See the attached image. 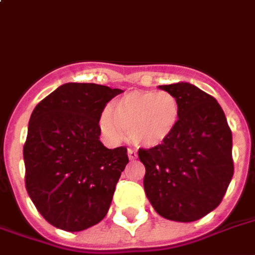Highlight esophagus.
Returning <instances> with one entry per match:
<instances>
[{
    "mask_svg": "<svg viewBox=\"0 0 255 255\" xmlns=\"http://www.w3.org/2000/svg\"><path fill=\"white\" fill-rule=\"evenodd\" d=\"M127 154H128V158L132 161V159H136L137 158V152L135 150H131V148H128L127 150Z\"/></svg>",
    "mask_w": 255,
    "mask_h": 255,
    "instance_id": "1",
    "label": "esophagus"
}]
</instances>
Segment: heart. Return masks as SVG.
I'll list each match as a JSON object with an SVG mask.
<instances>
[{"instance_id":"obj_1","label":"heart","mask_w":255,"mask_h":255,"mask_svg":"<svg viewBox=\"0 0 255 255\" xmlns=\"http://www.w3.org/2000/svg\"><path fill=\"white\" fill-rule=\"evenodd\" d=\"M181 119L178 99L170 92L133 90L111 104L100 119V127L112 142H120L127 129L135 146H161L174 133Z\"/></svg>"}]
</instances>
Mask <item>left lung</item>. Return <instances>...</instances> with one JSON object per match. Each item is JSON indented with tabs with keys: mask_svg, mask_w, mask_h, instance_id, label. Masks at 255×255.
<instances>
[{
	"mask_svg": "<svg viewBox=\"0 0 255 255\" xmlns=\"http://www.w3.org/2000/svg\"><path fill=\"white\" fill-rule=\"evenodd\" d=\"M178 99V127L163 144L139 148L147 199L162 218L195 222L214 211L234 174L233 133L216 100L195 85L159 86Z\"/></svg>",
	"mask_w": 255,
	"mask_h": 255,
	"instance_id": "left-lung-1",
	"label": "left lung"
}]
</instances>
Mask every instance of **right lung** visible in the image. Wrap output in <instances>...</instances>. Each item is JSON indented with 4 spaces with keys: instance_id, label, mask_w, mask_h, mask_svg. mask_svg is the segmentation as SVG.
I'll return each instance as SVG.
<instances>
[{
    "instance_id": "right-lung-1",
    "label": "right lung",
    "mask_w": 255,
    "mask_h": 255,
    "mask_svg": "<svg viewBox=\"0 0 255 255\" xmlns=\"http://www.w3.org/2000/svg\"><path fill=\"white\" fill-rule=\"evenodd\" d=\"M123 93L97 84L70 82L37 104L24 144L25 188L47 222L82 231L101 222L128 163L127 148L100 142L107 103Z\"/></svg>"
}]
</instances>
